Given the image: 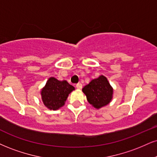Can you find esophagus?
<instances>
[{
  "instance_id": "esophagus-1",
  "label": "esophagus",
  "mask_w": 157,
  "mask_h": 157,
  "mask_svg": "<svg viewBox=\"0 0 157 157\" xmlns=\"http://www.w3.org/2000/svg\"><path fill=\"white\" fill-rule=\"evenodd\" d=\"M76 88H77V89H81V88H82V83H80V82H78V83L76 85Z\"/></svg>"
}]
</instances>
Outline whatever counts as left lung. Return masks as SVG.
<instances>
[{
  "label": "left lung",
  "mask_w": 157,
  "mask_h": 157,
  "mask_svg": "<svg viewBox=\"0 0 157 157\" xmlns=\"http://www.w3.org/2000/svg\"><path fill=\"white\" fill-rule=\"evenodd\" d=\"M82 90L86 94L88 102L97 109L106 106L113 99L112 86L107 77L103 75L92 80Z\"/></svg>",
  "instance_id": "left-lung-1"
}]
</instances>
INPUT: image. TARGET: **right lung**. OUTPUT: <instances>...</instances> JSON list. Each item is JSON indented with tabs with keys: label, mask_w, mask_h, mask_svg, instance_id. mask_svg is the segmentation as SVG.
Masks as SVG:
<instances>
[{
	"label": "right lung",
	"mask_w": 157,
	"mask_h": 157,
	"mask_svg": "<svg viewBox=\"0 0 157 157\" xmlns=\"http://www.w3.org/2000/svg\"><path fill=\"white\" fill-rule=\"evenodd\" d=\"M75 87L66 80L60 81L55 77H50L41 90L43 103L49 109L56 110L63 107L68 96Z\"/></svg>",
	"instance_id": "obj_1"
}]
</instances>
